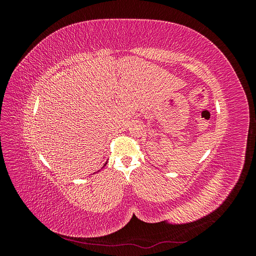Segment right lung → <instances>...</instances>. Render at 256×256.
Returning a JSON list of instances; mask_svg holds the SVG:
<instances>
[{"label":"right lung","instance_id":"right-lung-1","mask_svg":"<svg viewBox=\"0 0 256 256\" xmlns=\"http://www.w3.org/2000/svg\"><path fill=\"white\" fill-rule=\"evenodd\" d=\"M104 166H106V164H104Z\"/></svg>","mask_w":256,"mask_h":256}]
</instances>
